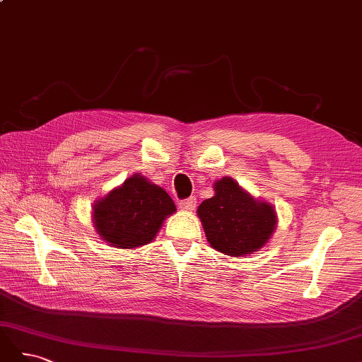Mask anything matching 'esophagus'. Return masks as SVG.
<instances>
[{
  "mask_svg": "<svg viewBox=\"0 0 362 362\" xmlns=\"http://www.w3.org/2000/svg\"><path fill=\"white\" fill-rule=\"evenodd\" d=\"M178 204H180V206L182 208V210H185V211H192V210H194V206H196V199H194V198L182 199V201H180Z\"/></svg>",
  "mask_w": 362,
  "mask_h": 362,
  "instance_id": "obj_1",
  "label": "esophagus"
}]
</instances>
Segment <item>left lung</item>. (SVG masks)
Segmentation results:
<instances>
[{
  "label": "left lung",
  "instance_id": "left-lung-1",
  "mask_svg": "<svg viewBox=\"0 0 362 362\" xmlns=\"http://www.w3.org/2000/svg\"><path fill=\"white\" fill-rule=\"evenodd\" d=\"M198 216L208 243L231 257L261 249L278 223L275 208L257 201L229 177L214 182V196L198 206Z\"/></svg>",
  "mask_w": 362,
  "mask_h": 362
}]
</instances>
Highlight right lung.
<instances>
[{
    "label": "right lung",
    "mask_w": 362,
    "mask_h": 362,
    "mask_svg": "<svg viewBox=\"0 0 362 362\" xmlns=\"http://www.w3.org/2000/svg\"><path fill=\"white\" fill-rule=\"evenodd\" d=\"M92 210L95 229L103 240L117 249H134L152 242L177 206L161 187L134 173L96 201Z\"/></svg>",
    "instance_id": "1"
}]
</instances>
